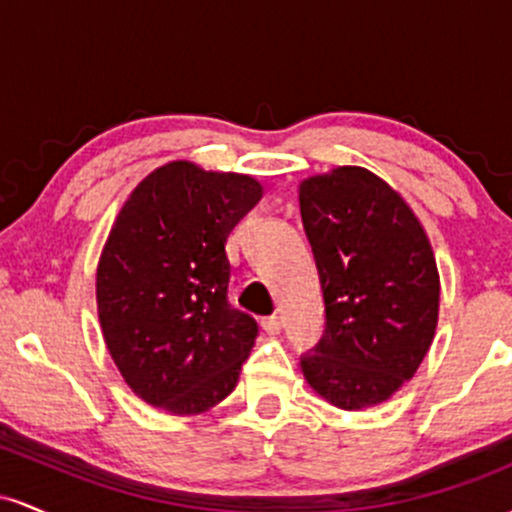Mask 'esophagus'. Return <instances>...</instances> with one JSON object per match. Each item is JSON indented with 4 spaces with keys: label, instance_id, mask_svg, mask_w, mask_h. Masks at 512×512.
Listing matches in <instances>:
<instances>
[{
    "label": "esophagus",
    "instance_id": "1",
    "mask_svg": "<svg viewBox=\"0 0 512 512\" xmlns=\"http://www.w3.org/2000/svg\"><path fill=\"white\" fill-rule=\"evenodd\" d=\"M281 327H284V322H281L279 315H267L262 317V330L267 334H279Z\"/></svg>",
    "mask_w": 512,
    "mask_h": 512
}]
</instances>
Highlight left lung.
Here are the masks:
<instances>
[{
	"label": "left lung",
	"instance_id": "8db88e82",
	"mask_svg": "<svg viewBox=\"0 0 512 512\" xmlns=\"http://www.w3.org/2000/svg\"><path fill=\"white\" fill-rule=\"evenodd\" d=\"M301 219L325 301V330L301 368L334 407L385 402L424 361L438 325L440 281L424 228L366 168L301 182Z\"/></svg>",
	"mask_w": 512,
	"mask_h": 512
}]
</instances>
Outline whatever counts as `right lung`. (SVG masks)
I'll return each mask as SVG.
<instances>
[{"label":"right lung","mask_w":512,"mask_h":512,"mask_svg":"<svg viewBox=\"0 0 512 512\" xmlns=\"http://www.w3.org/2000/svg\"><path fill=\"white\" fill-rule=\"evenodd\" d=\"M262 199L250 175L173 161L134 187L96 274L98 317L134 395L202 414L233 392L255 317L228 303L226 240Z\"/></svg>","instance_id":"obj_1"}]
</instances>
